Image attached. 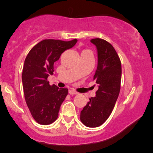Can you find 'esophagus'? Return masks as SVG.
<instances>
[{
	"label": "esophagus",
	"mask_w": 153,
	"mask_h": 153,
	"mask_svg": "<svg viewBox=\"0 0 153 153\" xmlns=\"http://www.w3.org/2000/svg\"><path fill=\"white\" fill-rule=\"evenodd\" d=\"M78 94V93L74 90H70L69 91V94H71V95H77Z\"/></svg>",
	"instance_id": "obj_1"
}]
</instances>
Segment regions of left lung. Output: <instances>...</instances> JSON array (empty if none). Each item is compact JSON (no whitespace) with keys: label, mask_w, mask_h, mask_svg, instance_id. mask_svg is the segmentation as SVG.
Returning <instances> with one entry per match:
<instances>
[{"label":"left lung","mask_w":153,"mask_h":153,"mask_svg":"<svg viewBox=\"0 0 153 153\" xmlns=\"http://www.w3.org/2000/svg\"><path fill=\"white\" fill-rule=\"evenodd\" d=\"M98 52V65L94 80L99 85L96 96L80 111V121L88 127H97L109 117L120 92L122 64L118 54L103 39L91 40Z\"/></svg>","instance_id":"left-lung-1"}]
</instances>
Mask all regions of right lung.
Masks as SVG:
<instances>
[{
    "label": "right lung",
    "mask_w": 153,
    "mask_h": 153,
    "mask_svg": "<svg viewBox=\"0 0 153 153\" xmlns=\"http://www.w3.org/2000/svg\"><path fill=\"white\" fill-rule=\"evenodd\" d=\"M77 41L76 39L68 42L44 39L33 47L26 56L22 72L24 98L31 116L39 124L47 125L57 119L68 89L50 85L47 78L53 74L54 62Z\"/></svg>",
    "instance_id": "add662e5"
}]
</instances>
